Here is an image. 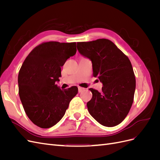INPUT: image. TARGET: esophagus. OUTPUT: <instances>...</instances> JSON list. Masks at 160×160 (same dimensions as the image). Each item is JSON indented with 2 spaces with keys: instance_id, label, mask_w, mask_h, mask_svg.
I'll return each mask as SVG.
<instances>
[{
  "instance_id": "34e87169",
  "label": "esophagus",
  "mask_w": 160,
  "mask_h": 160,
  "mask_svg": "<svg viewBox=\"0 0 160 160\" xmlns=\"http://www.w3.org/2000/svg\"><path fill=\"white\" fill-rule=\"evenodd\" d=\"M85 90V88H81V87H78V91H79V93H81V92L84 91Z\"/></svg>"
}]
</instances>
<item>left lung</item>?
I'll return each instance as SVG.
<instances>
[{"mask_svg": "<svg viewBox=\"0 0 160 160\" xmlns=\"http://www.w3.org/2000/svg\"><path fill=\"white\" fill-rule=\"evenodd\" d=\"M81 55L92 62L93 77L103 83L102 91L90 88L93 96L87 103L89 113L106 127L123 122L132 108L135 77L128 57L113 42L99 38L77 42Z\"/></svg>", "mask_w": 160, "mask_h": 160, "instance_id": "8db88e82", "label": "left lung"}]
</instances>
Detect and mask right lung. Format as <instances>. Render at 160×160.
I'll return each instance as SVG.
<instances>
[{"label": "right lung", "instance_id": "add662e5", "mask_svg": "<svg viewBox=\"0 0 160 160\" xmlns=\"http://www.w3.org/2000/svg\"><path fill=\"white\" fill-rule=\"evenodd\" d=\"M76 52V42H46L24 61L18 76V94L28 118L38 127L57 124L78 93L76 86L61 90L56 85L61 77V67Z\"/></svg>", "mask_w": 160, "mask_h": 160}]
</instances>
